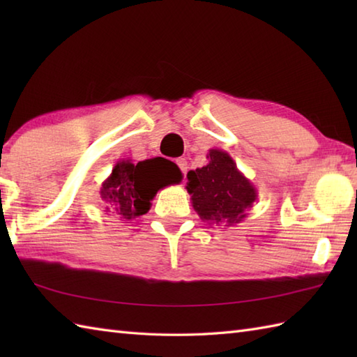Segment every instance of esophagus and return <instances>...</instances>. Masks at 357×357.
Returning <instances> with one entry per match:
<instances>
[{"label": "esophagus", "instance_id": "obj_1", "mask_svg": "<svg viewBox=\"0 0 357 357\" xmlns=\"http://www.w3.org/2000/svg\"><path fill=\"white\" fill-rule=\"evenodd\" d=\"M176 164H178V167L181 169V172L184 173V176H185V173H187V159L185 158H179V159H176Z\"/></svg>", "mask_w": 357, "mask_h": 357}]
</instances>
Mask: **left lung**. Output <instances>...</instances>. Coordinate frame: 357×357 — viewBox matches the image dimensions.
Here are the masks:
<instances>
[{
  "instance_id": "obj_1",
  "label": "left lung",
  "mask_w": 357,
  "mask_h": 357,
  "mask_svg": "<svg viewBox=\"0 0 357 357\" xmlns=\"http://www.w3.org/2000/svg\"><path fill=\"white\" fill-rule=\"evenodd\" d=\"M207 159V165L187 173L185 188L192 195V206L204 222L236 225L257 199L256 187L227 151L210 149Z\"/></svg>"
}]
</instances>
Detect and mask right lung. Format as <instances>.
Returning <instances> with one entry per match:
<instances>
[{"label": "right lung", "instance_id": "right-lung-1", "mask_svg": "<svg viewBox=\"0 0 357 357\" xmlns=\"http://www.w3.org/2000/svg\"><path fill=\"white\" fill-rule=\"evenodd\" d=\"M181 181L183 173L178 165L165 158H151L138 164L130 159H119L102 183V207L119 221H133L150 210V201L158 190Z\"/></svg>", "mask_w": 357, "mask_h": 357}]
</instances>
